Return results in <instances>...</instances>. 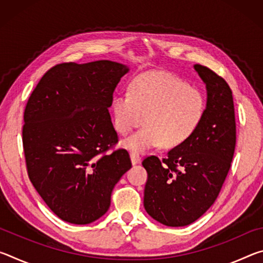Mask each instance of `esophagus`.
I'll return each instance as SVG.
<instances>
[{"instance_id": "1", "label": "esophagus", "mask_w": 263, "mask_h": 263, "mask_svg": "<svg viewBox=\"0 0 263 263\" xmlns=\"http://www.w3.org/2000/svg\"><path fill=\"white\" fill-rule=\"evenodd\" d=\"M130 158H131V162H132V164H137V163H139V162H140V160H141L140 155L138 154V153H135V152H131V153H130Z\"/></svg>"}]
</instances>
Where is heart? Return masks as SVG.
Returning a JSON list of instances; mask_svg holds the SVG:
<instances>
[{
    "instance_id": "heart-1",
    "label": "heart",
    "mask_w": 263,
    "mask_h": 263,
    "mask_svg": "<svg viewBox=\"0 0 263 263\" xmlns=\"http://www.w3.org/2000/svg\"><path fill=\"white\" fill-rule=\"evenodd\" d=\"M112 123L119 135L146 126L123 142L136 152L158 147L176 148L188 141L205 115L206 103L197 88L167 72H148L133 80L130 92L112 99Z\"/></svg>"
}]
</instances>
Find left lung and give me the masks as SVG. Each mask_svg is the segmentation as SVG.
Instances as JSON below:
<instances>
[{"mask_svg": "<svg viewBox=\"0 0 263 263\" xmlns=\"http://www.w3.org/2000/svg\"><path fill=\"white\" fill-rule=\"evenodd\" d=\"M206 84L205 115L194 136L160 160L144 159V206L163 225H189L215 203L232 162L237 130L232 90L205 66L195 65Z\"/></svg>", "mask_w": 263, "mask_h": 263, "instance_id": "1", "label": "left lung"}]
</instances>
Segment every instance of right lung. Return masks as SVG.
<instances>
[{
  "mask_svg": "<svg viewBox=\"0 0 263 263\" xmlns=\"http://www.w3.org/2000/svg\"><path fill=\"white\" fill-rule=\"evenodd\" d=\"M126 66L110 60L62 62L43 75L24 110L26 171L47 206L70 224L95 221L132 167L109 108Z\"/></svg>",
  "mask_w": 263,
  "mask_h": 263,
  "instance_id": "obj_1",
  "label": "right lung"
}]
</instances>
